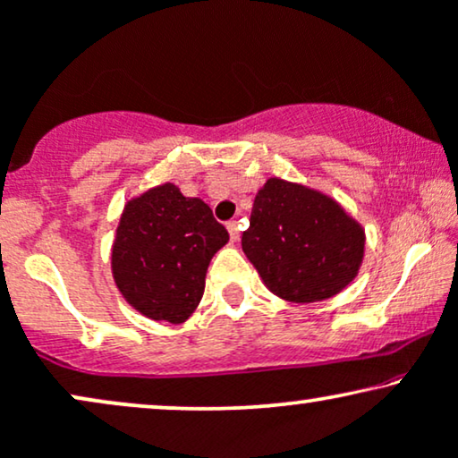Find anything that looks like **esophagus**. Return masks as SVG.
<instances>
[{
    "label": "esophagus",
    "mask_w": 458,
    "mask_h": 458,
    "mask_svg": "<svg viewBox=\"0 0 458 458\" xmlns=\"http://www.w3.org/2000/svg\"><path fill=\"white\" fill-rule=\"evenodd\" d=\"M225 228H228V233H230V239H233V241H239V236H241L239 222H228V224H225Z\"/></svg>",
    "instance_id": "esophagus-1"
}]
</instances>
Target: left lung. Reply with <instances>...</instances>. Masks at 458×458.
I'll list each match as a JSON object with an SVG mask.
<instances>
[{"mask_svg":"<svg viewBox=\"0 0 458 458\" xmlns=\"http://www.w3.org/2000/svg\"><path fill=\"white\" fill-rule=\"evenodd\" d=\"M241 245L272 293L306 304L355 279L366 234L329 196L272 177L253 200Z\"/></svg>","mask_w":458,"mask_h":458,"instance_id":"8db88e82","label":"left lung"}]
</instances>
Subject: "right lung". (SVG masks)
<instances>
[{
  "label": "right lung",
  "mask_w": 458,
  "mask_h": 458,
  "mask_svg": "<svg viewBox=\"0 0 458 458\" xmlns=\"http://www.w3.org/2000/svg\"><path fill=\"white\" fill-rule=\"evenodd\" d=\"M228 230L200 199L177 186L126 202L112 249V272L126 302L154 321L183 323L199 306L211 258Z\"/></svg>",
  "instance_id": "right-lung-1"
}]
</instances>
